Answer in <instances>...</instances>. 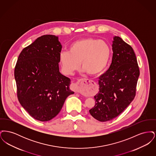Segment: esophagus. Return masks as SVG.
<instances>
[{
	"mask_svg": "<svg viewBox=\"0 0 156 156\" xmlns=\"http://www.w3.org/2000/svg\"><path fill=\"white\" fill-rule=\"evenodd\" d=\"M92 80H89L88 79H81L76 83H73L71 85V89L74 90L75 92H80V87L81 85L84 84H88V83L92 82Z\"/></svg>",
	"mask_w": 156,
	"mask_h": 156,
	"instance_id": "esophagus-1",
	"label": "esophagus"
}]
</instances>
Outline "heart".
Instances as JSON below:
<instances>
[{
  "mask_svg": "<svg viewBox=\"0 0 156 156\" xmlns=\"http://www.w3.org/2000/svg\"><path fill=\"white\" fill-rule=\"evenodd\" d=\"M111 55V49L106 41L88 37L73 43L69 52H62L59 56L64 71L72 74L82 64V68L91 75H98L104 72Z\"/></svg>",
  "mask_w": 156,
  "mask_h": 156,
  "instance_id": "1",
  "label": "heart"
}]
</instances>
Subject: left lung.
Here are the masks:
<instances>
[{
  "instance_id": "8db88e82",
  "label": "left lung",
  "mask_w": 156,
  "mask_h": 156,
  "mask_svg": "<svg viewBox=\"0 0 156 156\" xmlns=\"http://www.w3.org/2000/svg\"><path fill=\"white\" fill-rule=\"evenodd\" d=\"M113 57L108 70L99 78V92L90 114L100 122L110 121L123 112L133 100L140 75L133 49L115 36Z\"/></svg>"
}]
</instances>
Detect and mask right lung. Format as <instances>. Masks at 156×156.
<instances>
[{"mask_svg": "<svg viewBox=\"0 0 156 156\" xmlns=\"http://www.w3.org/2000/svg\"><path fill=\"white\" fill-rule=\"evenodd\" d=\"M58 37L44 35L20 52L15 68L18 100L31 117L47 122L55 117L67 97L71 80L59 72Z\"/></svg>", "mask_w": 156, "mask_h": 156, "instance_id": "right-lung-1", "label": "right lung"}]
</instances>
